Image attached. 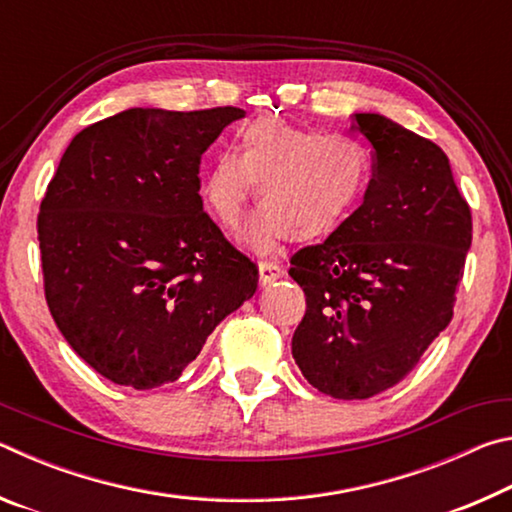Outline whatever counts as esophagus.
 Wrapping results in <instances>:
<instances>
[{"instance_id":"esophagus-1","label":"esophagus","mask_w":512,"mask_h":512,"mask_svg":"<svg viewBox=\"0 0 512 512\" xmlns=\"http://www.w3.org/2000/svg\"><path fill=\"white\" fill-rule=\"evenodd\" d=\"M257 271H259V284H262V287H268V284H273L280 280V277H284V268L273 262H259Z\"/></svg>"}]
</instances>
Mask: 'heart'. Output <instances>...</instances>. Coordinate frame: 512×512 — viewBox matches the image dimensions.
Returning a JSON list of instances; mask_svg holds the SVG:
<instances>
[{
  "label": "heart",
  "mask_w": 512,
  "mask_h": 512,
  "mask_svg": "<svg viewBox=\"0 0 512 512\" xmlns=\"http://www.w3.org/2000/svg\"><path fill=\"white\" fill-rule=\"evenodd\" d=\"M237 155L223 153L203 176L201 198L221 228H237L255 196L262 210L244 230V244L268 250L284 239L327 237L357 210L372 160L357 137L300 128L264 117L244 124Z\"/></svg>",
  "instance_id": "1"
}]
</instances>
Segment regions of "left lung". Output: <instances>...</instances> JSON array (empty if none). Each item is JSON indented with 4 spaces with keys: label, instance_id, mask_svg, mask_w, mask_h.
<instances>
[{
    "label": "left lung",
    "instance_id": "8db88e82",
    "mask_svg": "<svg viewBox=\"0 0 512 512\" xmlns=\"http://www.w3.org/2000/svg\"><path fill=\"white\" fill-rule=\"evenodd\" d=\"M354 128L375 153L363 203L289 271L307 296L293 359L336 400H368L409 375L454 316L472 244L440 146L377 112H357Z\"/></svg>",
    "mask_w": 512,
    "mask_h": 512
}]
</instances>
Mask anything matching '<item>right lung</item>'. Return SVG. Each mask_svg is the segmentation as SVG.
<instances>
[{
  "instance_id": "add662e5",
  "label": "right lung",
  "mask_w": 512,
  "mask_h": 512,
  "mask_svg": "<svg viewBox=\"0 0 512 512\" xmlns=\"http://www.w3.org/2000/svg\"><path fill=\"white\" fill-rule=\"evenodd\" d=\"M241 108H128L74 137L42 198L45 296L72 350L110 381H176L257 291L198 194L201 155Z\"/></svg>"
}]
</instances>
